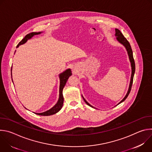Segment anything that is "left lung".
<instances>
[{"mask_svg":"<svg viewBox=\"0 0 152 152\" xmlns=\"http://www.w3.org/2000/svg\"><path fill=\"white\" fill-rule=\"evenodd\" d=\"M115 37H116V39H117V41L121 43V45H123L127 52V54H128V56H129V60H130V62H131V67H132V73H131V80H130V83H129V89H128V91L127 92V94H126L125 97L123 99V100L120 102L117 105L119 104L120 103H121V102H124L126 99L127 97V96H129L130 92H131V88H132V83H133V79H134V74H135V61H134V57H133V52H132V50L131 49V45H130L129 41L127 40V39L123 36V35L122 34V33L120 32V30H118V29H115ZM83 97V100L85 101V102L87 104L88 106L92 107H94L93 106H91L89 103H88L86 101V100L83 98V97ZM116 105V106H117Z\"/></svg>","mask_w":152,"mask_h":152,"instance_id":"8db88e82","label":"left lung"}]
</instances>
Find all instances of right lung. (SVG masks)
I'll use <instances>...</instances> for the list:
<instances>
[{
	"instance_id": "add662e5",
	"label": "right lung",
	"mask_w": 152,
	"mask_h": 152,
	"mask_svg": "<svg viewBox=\"0 0 152 152\" xmlns=\"http://www.w3.org/2000/svg\"><path fill=\"white\" fill-rule=\"evenodd\" d=\"M41 32H31L29 34H27L24 38L21 40L18 44L17 46V48H18L19 46L23 45L29 39H31L33 36L35 35H38L40 34ZM11 71H12V67H11ZM72 75V71L70 69L66 70V71H64V72L61 73V74H59V79H60V85H59V99L58 100V102L56 103V104L52 107L51 109H50L49 110L42 113H35L37 115H44V116H48V115H51L53 114H55L56 113H57L58 112H59L61 109L62 108V106H63V102H64V97H63V95H62V90L63 88L66 85V82L69 79V77ZM11 76H12V73H11Z\"/></svg>"
}]
</instances>
